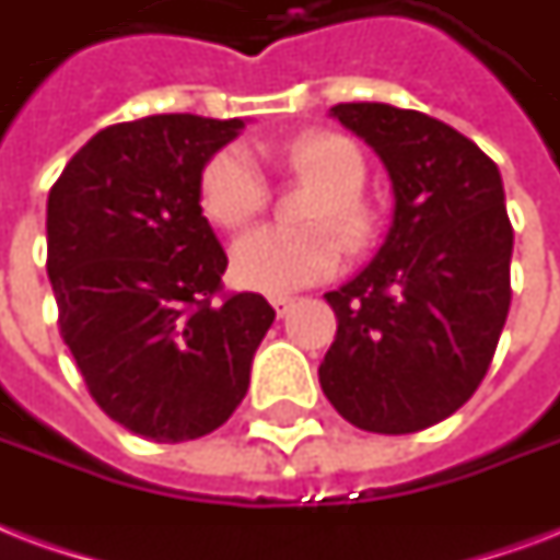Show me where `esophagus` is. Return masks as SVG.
Returning a JSON list of instances; mask_svg holds the SVG:
<instances>
[{
  "label": "esophagus",
  "mask_w": 560,
  "mask_h": 560,
  "mask_svg": "<svg viewBox=\"0 0 560 560\" xmlns=\"http://www.w3.org/2000/svg\"><path fill=\"white\" fill-rule=\"evenodd\" d=\"M270 302H272V308H276V314H279V317H284V314L293 308V299H290V296H272Z\"/></svg>",
  "instance_id": "34e87169"
}]
</instances>
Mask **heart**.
I'll return each mask as SVG.
<instances>
[{"label": "heart", "instance_id": "1", "mask_svg": "<svg viewBox=\"0 0 560 560\" xmlns=\"http://www.w3.org/2000/svg\"><path fill=\"white\" fill-rule=\"evenodd\" d=\"M272 161L293 176L317 185L308 208L311 225L290 232L264 225L243 234L232 246V276L246 290L258 293H293L328 279L340 267L343 249H364L375 237V208L361 196L366 178L364 152L355 140L337 131H305L270 149ZM270 196L267 176L243 147H225L208 158L199 176V205L211 223L241 229L264 211ZM335 228L338 236L327 232Z\"/></svg>", "mask_w": 560, "mask_h": 560}]
</instances>
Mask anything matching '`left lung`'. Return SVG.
<instances>
[{"label": "left lung", "instance_id": "8db88e82", "mask_svg": "<svg viewBox=\"0 0 560 560\" xmlns=\"http://www.w3.org/2000/svg\"><path fill=\"white\" fill-rule=\"evenodd\" d=\"M331 117L382 158L394 223L373 261L326 293L337 335L319 384L364 432H420L476 394L505 326L514 229L502 176L420 110L340 102Z\"/></svg>", "mask_w": 560, "mask_h": 560}]
</instances>
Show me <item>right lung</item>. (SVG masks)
<instances>
[{"label":"right lung","mask_w":560,"mask_h":560,"mask_svg":"<svg viewBox=\"0 0 560 560\" xmlns=\"http://www.w3.org/2000/svg\"><path fill=\"white\" fill-rule=\"evenodd\" d=\"M241 128L196 114L117 122L49 190L46 272L63 343L102 411L147 441L220 429L276 319L261 293L213 302L229 258L199 176Z\"/></svg>","instance_id":"right-lung-1"}]
</instances>
